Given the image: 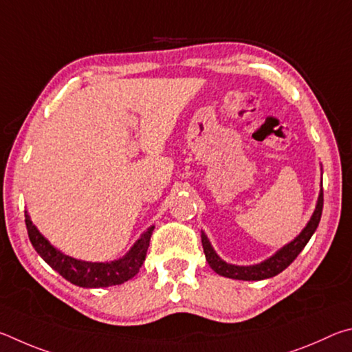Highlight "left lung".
Instances as JSON below:
<instances>
[{
    "instance_id": "left-lung-1",
    "label": "left lung",
    "mask_w": 352,
    "mask_h": 352,
    "mask_svg": "<svg viewBox=\"0 0 352 352\" xmlns=\"http://www.w3.org/2000/svg\"><path fill=\"white\" fill-rule=\"evenodd\" d=\"M322 212H323V190L320 192L316 212H314L311 221L305 227V230L301 232L292 243H289L287 245H285V248L276 252L274 256H270L269 260H266L264 263L255 264V266H233V264H227L226 261L221 260L217 254H214V250L210 245V243H208L207 236L202 233L201 235L202 248H204L207 261L214 272L221 276H227V278L244 280V281H258V280L272 278V276L283 272L287 266H291V263L298 256L300 252L305 249V245L314 235V232L317 230L320 218H322Z\"/></svg>"
}]
</instances>
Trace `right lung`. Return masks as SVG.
Listing matches in <instances>:
<instances>
[{"mask_svg":"<svg viewBox=\"0 0 352 352\" xmlns=\"http://www.w3.org/2000/svg\"><path fill=\"white\" fill-rule=\"evenodd\" d=\"M26 227L30 243L43 260L54 270L80 287H108L122 285L139 272L142 263L145 261L148 245L153 235L154 227H150L140 239L135 243L128 254L120 260L111 263H88L80 261L61 254L47 239L41 235L38 229L32 224L26 212Z\"/></svg>","mask_w":352,"mask_h":352,"instance_id":"add662e5","label":"right lung"}]
</instances>
